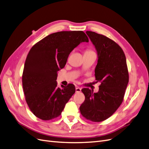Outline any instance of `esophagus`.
<instances>
[{"label":"esophagus","mask_w":149,"mask_h":149,"mask_svg":"<svg viewBox=\"0 0 149 149\" xmlns=\"http://www.w3.org/2000/svg\"><path fill=\"white\" fill-rule=\"evenodd\" d=\"M81 91V89L78 86H76V93H80Z\"/></svg>","instance_id":"esophagus-1"}]
</instances>
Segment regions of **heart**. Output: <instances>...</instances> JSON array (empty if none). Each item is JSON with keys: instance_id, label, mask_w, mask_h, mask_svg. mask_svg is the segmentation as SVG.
<instances>
[{"instance_id": "obj_1", "label": "heart", "mask_w": 149, "mask_h": 149, "mask_svg": "<svg viewBox=\"0 0 149 149\" xmlns=\"http://www.w3.org/2000/svg\"><path fill=\"white\" fill-rule=\"evenodd\" d=\"M92 52H94L93 50H91V49H86L85 50V52L84 53H92Z\"/></svg>"}]
</instances>
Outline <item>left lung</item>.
Returning <instances> with one entry per match:
<instances>
[{
  "instance_id": "8db88e82",
  "label": "left lung",
  "mask_w": 149,
  "mask_h": 149,
  "mask_svg": "<svg viewBox=\"0 0 149 149\" xmlns=\"http://www.w3.org/2000/svg\"><path fill=\"white\" fill-rule=\"evenodd\" d=\"M86 34L95 46L98 60L95 68L99 91L83 88L85 96L81 114L87 120L101 122L113 114L123 102L129 82V71L123 49L114 40L91 31Z\"/></svg>"
}]
</instances>
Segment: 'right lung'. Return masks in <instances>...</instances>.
Instances as JSON below:
<instances>
[{"instance_id": "1", "label": "right lung", "mask_w": 149, "mask_h": 149, "mask_svg": "<svg viewBox=\"0 0 149 149\" xmlns=\"http://www.w3.org/2000/svg\"><path fill=\"white\" fill-rule=\"evenodd\" d=\"M88 42L83 31H62L47 36L31 48L22 74L25 101L38 118L59 117L75 93V86L57 87V72L64 68L70 53L81 42Z\"/></svg>"}]
</instances>
